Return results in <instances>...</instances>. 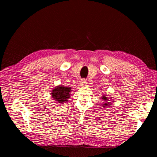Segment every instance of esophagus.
<instances>
[{
    "mask_svg": "<svg viewBox=\"0 0 157 157\" xmlns=\"http://www.w3.org/2000/svg\"><path fill=\"white\" fill-rule=\"evenodd\" d=\"M80 82H81L80 84H81L82 86H85V85H86V84H87L86 80V79H85V78L81 79V81H80Z\"/></svg>",
    "mask_w": 157,
    "mask_h": 157,
    "instance_id": "34e87169",
    "label": "esophagus"
}]
</instances>
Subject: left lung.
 Returning a JSON list of instances; mask_svg holds the SVG:
<instances>
[{"label":"left lung","mask_w":157,"mask_h":157,"mask_svg":"<svg viewBox=\"0 0 157 157\" xmlns=\"http://www.w3.org/2000/svg\"><path fill=\"white\" fill-rule=\"evenodd\" d=\"M101 98H102L101 99H103V100H104V101H105V103H104V104H103V107H107V106L110 105V104H111L110 102H109L110 100H109V99L107 97H106V96H103Z\"/></svg>","instance_id":"8db88e82"}]
</instances>
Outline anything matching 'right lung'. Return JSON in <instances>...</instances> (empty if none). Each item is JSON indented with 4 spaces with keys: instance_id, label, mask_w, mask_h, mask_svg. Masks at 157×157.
Wrapping results in <instances>:
<instances>
[{
    "instance_id": "add662e5",
    "label": "right lung",
    "mask_w": 157,
    "mask_h": 157,
    "mask_svg": "<svg viewBox=\"0 0 157 157\" xmlns=\"http://www.w3.org/2000/svg\"><path fill=\"white\" fill-rule=\"evenodd\" d=\"M71 91V88L66 86H57L53 89L52 92V97H53L54 100L59 103H63L64 101L67 102V99L70 97V92Z\"/></svg>"
}]
</instances>
